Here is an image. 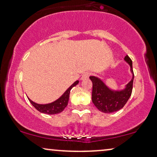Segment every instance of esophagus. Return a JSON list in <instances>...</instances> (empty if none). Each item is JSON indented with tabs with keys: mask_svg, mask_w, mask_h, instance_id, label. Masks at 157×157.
Wrapping results in <instances>:
<instances>
[{
	"mask_svg": "<svg viewBox=\"0 0 157 157\" xmlns=\"http://www.w3.org/2000/svg\"><path fill=\"white\" fill-rule=\"evenodd\" d=\"M90 72H86L83 73L82 77H81V80H86V79H87L90 77Z\"/></svg>",
	"mask_w": 157,
	"mask_h": 157,
	"instance_id": "esophagus-1",
	"label": "esophagus"
}]
</instances>
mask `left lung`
Listing matches in <instances>:
<instances>
[{"instance_id":"left-lung-1","label":"left lung","mask_w":157,"mask_h":157,"mask_svg":"<svg viewBox=\"0 0 157 157\" xmlns=\"http://www.w3.org/2000/svg\"><path fill=\"white\" fill-rule=\"evenodd\" d=\"M124 59L126 60L131 67V71L133 74L131 80L126 85V88L121 91H113L108 88L103 81L98 77L90 76L93 82V92H92V101L96 108L100 111L110 113L118 111L128 101L132 93L133 82L134 75L132 67V60L126 55Z\"/></svg>"}]
</instances>
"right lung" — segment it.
<instances>
[{"mask_svg": "<svg viewBox=\"0 0 157 157\" xmlns=\"http://www.w3.org/2000/svg\"><path fill=\"white\" fill-rule=\"evenodd\" d=\"M78 80L75 81V82L73 83L65 92H64V93L59 98V99L52 102L51 103L42 105V104H38L34 103V102H33L32 100H31L29 98H28V99L29 100V101H30V103L32 104L33 107L36 108L37 110H39V112L49 115L59 113H61L62 110L66 108V106L67 105L71 89H72L73 87H75V85L78 84Z\"/></svg>", "mask_w": 157, "mask_h": 157, "instance_id": "1", "label": "right lung"}]
</instances>
